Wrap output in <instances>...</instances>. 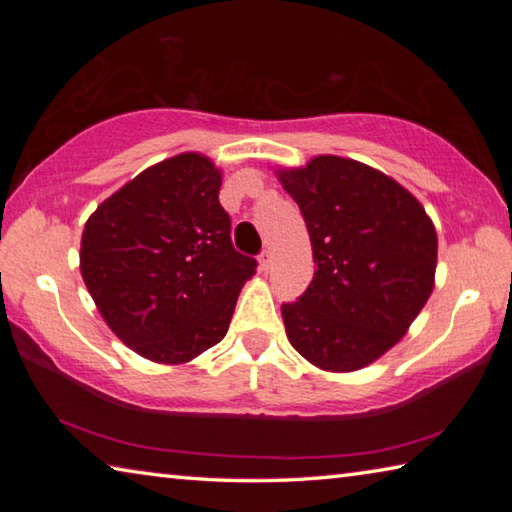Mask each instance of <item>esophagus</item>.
<instances>
[{"mask_svg":"<svg viewBox=\"0 0 512 512\" xmlns=\"http://www.w3.org/2000/svg\"><path fill=\"white\" fill-rule=\"evenodd\" d=\"M271 262H273L271 250H264V253L259 255V271H262V273H268V268H271Z\"/></svg>","mask_w":512,"mask_h":512,"instance_id":"1","label":"esophagus"}]
</instances>
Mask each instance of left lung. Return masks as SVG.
I'll return each instance as SVG.
<instances>
[{"label": "left lung", "instance_id": "1", "mask_svg": "<svg viewBox=\"0 0 512 512\" xmlns=\"http://www.w3.org/2000/svg\"><path fill=\"white\" fill-rule=\"evenodd\" d=\"M275 173L305 216L316 262L307 291L282 305L289 341L320 370L366 368L427 305L436 228L409 189L363 162L316 155Z\"/></svg>", "mask_w": 512, "mask_h": 512}]
</instances>
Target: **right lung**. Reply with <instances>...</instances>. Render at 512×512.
<instances>
[{
	"instance_id": "1",
	"label": "right lung",
	"mask_w": 512,
	"mask_h": 512,
	"mask_svg": "<svg viewBox=\"0 0 512 512\" xmlns=\"http://www.w3.org/2000/svg\"><path fill=\"white\" fill-rule=\"evenodd\" d=\"M221 169L180 153L144 169L85 223L81 275L121 343L155 363H187L219 343L253 257L232 248Z\"/></svg>"
}]
</instances>
